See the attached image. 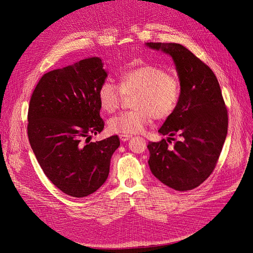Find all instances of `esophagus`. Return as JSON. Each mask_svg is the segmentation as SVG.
I'll return each instance as SVG.
<instances>
[{"mask_svg":"<svg viewBox=\"0 0 253 253\" xmlns=\"http://www.w3.org/2000/svg\"><path fill=\"white\" fill-rule=\"evenodd\" d=\"M119 137H120V139H121L122 141H127V140H129L131 138L130 135H126V134H120Z\"/></svg>","mask_w":253,"mask_h":253,"instance_id":"34e87169","label":"esophagus"}]
</instances>
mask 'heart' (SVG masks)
<instances>
[{"mask_svg":"<svg viewBox=\"0 0 253 253\" xmlns=\"http://www.w3.org/2000/svg\"><path fill=\"white\" fill-rule=\"evenodd\" d=\"M135 93L132 100L133 110L110 119L109 129L114 133L135 134L142 132L156 120L165 119L174 112L181 94L179 78L159 66L145 64L124 72L119 78V87L104 81L97 98L103 112H116L122 102L123 94Z\"/></svg>","mask_w":253,"mask_h":253,"instance_id":"heart-1","label":"heart"}]
</instances>
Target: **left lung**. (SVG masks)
I'll return each instance as SVG.
<instances>
[{
  "label": "left lung",
  "mask_w": 253,
  "mask_h": 253,
  "mask_svg": "<svg viewBox=\"0 0 253 253\" xmlns=\"http://www.w3.org/2000/svg\"><path fill=\"white\" fill-rule=\"evenodd\" d=\"M172 58L181 84L178 104L159 133L168 139L149 142L152 173L176 191L199 187L214 170L228 133V111L217 79L202 60L180 44L147 43ZM174 135L180 140L169 144Z\"/></svg>",
  "instance_id": "left-lung-1"
}]
</instances>
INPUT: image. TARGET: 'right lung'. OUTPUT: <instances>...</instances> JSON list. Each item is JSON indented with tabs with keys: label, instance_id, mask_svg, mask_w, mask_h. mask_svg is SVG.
I'll return each mask as SVG.
<instances>
[{
	"label": "right lung",
	"instance_id": "1",
	"mask_svg": "<svg viewBox=\"0 0 253 253\" xmlns=\"http://www.w3.org/2000/svg\"><path fill=\"white\" fill-rule=\"evenodd\" d=\"M106 77L100 58L80 60L44 74L30 100L33 152L51 182L72 197L83 198L101 187L120 145L118 135L90 142L104 127L97 91Z\"/></svg>",
	"mask_w": 253,
	"mask_h": 253
}]
</instances>
